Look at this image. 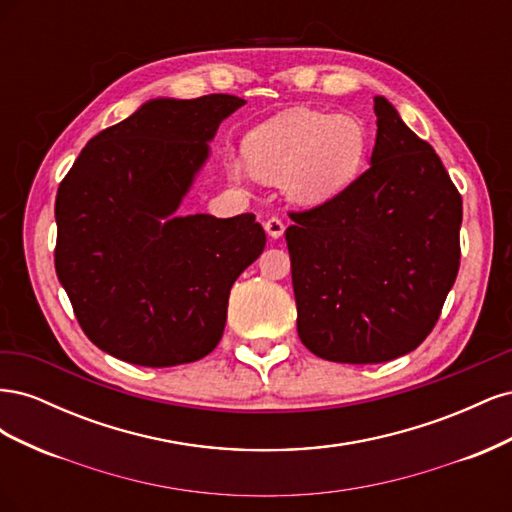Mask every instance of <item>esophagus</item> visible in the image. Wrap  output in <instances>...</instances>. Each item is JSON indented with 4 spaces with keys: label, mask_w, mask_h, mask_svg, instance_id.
I'll return each mask as SVG.
<instances>
[{
    "label": "esophagus",
    "mask_w": 512,
    "mask_h": 512,
    "mask_svg": "<svg viewBox=\"0 0 512 512\" xmlns=\"http://www.w3.org/2000/svg\"><path fill=\"white\" fill-rule=\"evenodd\" d=\"M265 230L269 232V237H273V239H280L282 235H284V230H286V226H284V222L280 220V218H269L267 222H265Z\"/></svg>",
    "instance_id": "obj_1"
}]
</instances>
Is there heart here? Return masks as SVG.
<instances>
[{"label": "heart", "instance_id": "b5f03b06", "mask_svg": "<svg viewBox=\"0 0 512 512\" xmlns=\"http://www.w3.org/2000/svg\"><path fill=\"white\" fill-rule=\"evenodd\" d=\"M245 160L226 158L232 181L254 173L267 181L286 179L288 194L318 205L344 192L361 173L367 156V132L350 115H329L292 108L260 123L245 136Z\"/></svg>", "mask_w": 512, "mask_h": 512}]
</instances>
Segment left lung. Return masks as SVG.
<instances>
[{"label":"left lung","mask_w":512,"mask_h":512,"mask_svg":"<svg viewBox=\"0 0 512 512\" xmlns=\"http://www.w3.org/2000/svg\"><path fill=\"white\" fill-rule=\"evenodd\" d=\"M371 166L286 228L297 331L335 363H384L423 344L459 271L461 194L433 147L382 96Z\"/></svg>","instance_id":"left-lung-1"}]
</instances>
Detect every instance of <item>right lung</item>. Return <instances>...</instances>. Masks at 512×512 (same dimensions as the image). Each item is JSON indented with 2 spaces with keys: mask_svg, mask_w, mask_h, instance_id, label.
I'll list each match as a JSON object with an SVG mask.
<instances>
[{
  "mask_svg": "<svg viewBox=\"0 0 512 512\" xmlns=\"http://www.w3.org/2000/svg\"><path fill=\"white\" fill-rule=\"evenodd\" d=\"M243 104L228 94L151 100L91 138L61 179L55 271L85 335L115 359L175 367L220 344L230 288L267 235L254 213H173Z\"/></svg>",
  "mask_w": 512,
  "mask_h": 512,
  "instance_id": "add662e5",
  "label": "right lung"
}]
</instances>
